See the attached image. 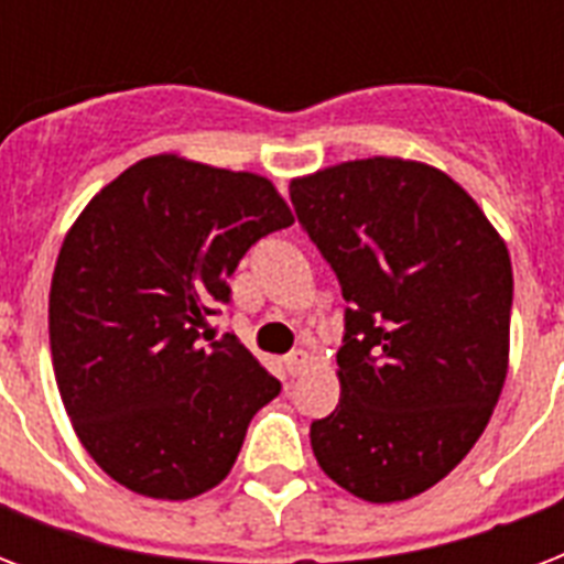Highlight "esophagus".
<instances>
[{
    "instance_id": "34e87169",
    "label": "esophagus",
    "mask_w": 564,
    "mask_h": 564,
    "mask_svg": "<svg viewBox=\"0 0 564 564\" xmlns=\"http://www.w3.org/2000/svg\"><path fill=\"white\" fill-rule=\"evenodd\" d=\"M286 371H290L292 377H299V375H304V371H307V362H310V354L304 351V348H295V351L292 354H286Z\"/></svg>"
}]
</instances>
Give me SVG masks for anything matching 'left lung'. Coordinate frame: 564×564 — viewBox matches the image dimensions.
Segmentation results:
<instances>
[{
	"label": "left lung",
	"mask_w": 564,
	"mask_h": 564,
	"mask_svg": "<svg viewBox=\"0 0 564 564\" xmlns=\"http://www.w3.org/2000/svg\"><path fill=\"white\" fill-rule=\"evenodd\" d=\"M295 216L343 286V394L310 424L322 471L371 503L451 474L507 380L512 263L445 172L369 158L292 181Z\"/></svg>",
	"instance_id": "left-lung-1"
}]
</instances>
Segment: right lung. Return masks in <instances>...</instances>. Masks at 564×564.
Returning <instances> with one entry per match:
<instances>
[{"mask_svg": "<svg viewBox=\"0 0 564 564\" xmlns=\"http://www.w3.org/2000/svg\"><path fill=\"white\" fill-rule=\"evenodd\" d=\"M251 172L145 158L93 198L57 254L48 345L66 415L126 489L187 500L228 477L281 383L207 318L257 239L290 228Z\"/></svg>", "mask_w": 564, "mask_h": 564, "instance_id": "obj_1", "label": "right lung"}]
</instances>
